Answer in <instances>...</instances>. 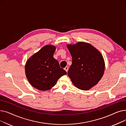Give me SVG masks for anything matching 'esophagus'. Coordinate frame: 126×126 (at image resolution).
<instances>
[{"label": "esophagus", "instance_id": "34e87169", "mask_svg": "<svg viewBox=\"0 0 126 126\" xmlns=\"http://www.w3.org/2000/svg\"><path fill=\"white\" fill-rule=\"evenodd\" d=\"M64 69L66 71V72H67L68 70V66H66V67L64 68Z\"/></svg>", "mask_w": 126, "mask_h": 126}]
</instances>
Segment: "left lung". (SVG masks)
<instances>
[{"instance_id": "obj_1", "label": "left lung", "mask_w": 126, "mask_h": 126, "mask_svg": "<svg viewBox=\"0 0 126 126\" xmlns=\"http://www.w3.org/2000/svg\"><path fill=\"white\" fill-rule=\"evenodd\" d=\"M67 47L72 57L68 75L76 87L88 90L102 78L105 62L101 53L91 44L79 42Z\"/></svg>"}]
</instances>
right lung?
<instances>
[{
  "label": "right lung",
  "instance_id": "right-lung-1",
  "mask_svg": "<svg viewBox=\"0 0 126 126\" xmlns=\"http://www.w3.org/2000/svg\"><path fill=\"white\" fill-rule=\"evenodd\" d=\"M55 50V46L45 45L26 61V77L32 87L48 90L54 86L60 78L67 74L53 57Z\"/></svg>",
  "mask_w": 126,
  "mask_h": 126
}]
</instances>
